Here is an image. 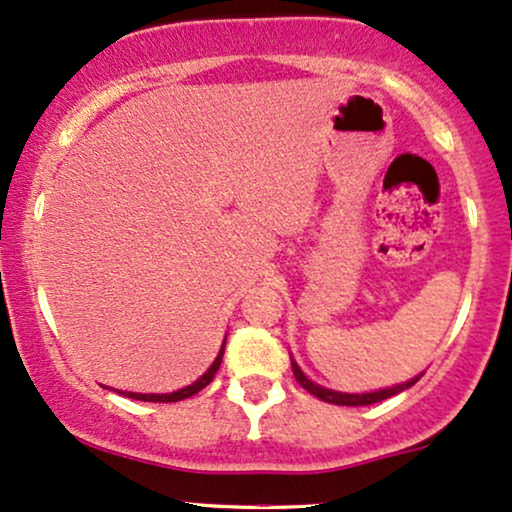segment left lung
I'll list each match as a JSON object with an SVG mask.
<instances>
[{
    "label": "left lung",
    "instance_id": "1",
    "mask_svg": "<svg viewBox=\"0 0 512 512\" xmlns=\"http://www.w3.org/2000/svg\"><path fill=\"white\" fill-rule=\"evenodd\" d=\"M291 365H293V377L298 379V384L303 386L305 391H310L312 396H317L319 400H324V403H334V405H372V403H381V400L396 396V393L410 389V386H415L417 381H420V377H422V374H417L415 379L403 381V384L389 386V389L369 391V393H341V391L324 389V386H319L312 379H307L305 372L298 367V362H295V360H291Z\"/></svg>",
    "mask_w": 512,
    "mask_h": 512
}]
</instances>
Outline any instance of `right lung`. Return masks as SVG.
Instances as JSON below:
<instances>
[{
  "mask_svg": "<svg viewBox=\"0 0 512 512\" xmlns=\"http://www.w3.org/2000/svg\"><path fill=\"white\" fill-rule=\"evenodd\" d=\"M224 346H226V341L221 343L219 355L214 357V362H212V365H209L207 372L202 374L200 379H195L190 386H183V389L171 391V393H133V391H119V393H121V396L133 398V400H145V403H178V400L195 396V393L205 389L209 381L214 379V374H217V369H219V365H221V357H224Z\"/></svg>",
  "mask_w": 512,
  "mask_h": 512,
  "instance_id": "1",
  "label": "right lung"
}]
</instances>
